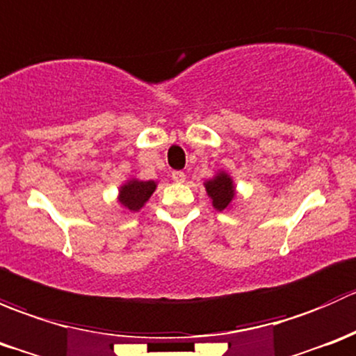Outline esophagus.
<instances>
[{
	"label": "esophagus",
	"instance_id": "34e87169",
	"mask_svg": "<svg viewBox=\"0 0 356 356\" xmlns=\"http://www.w3.org/2000/svg\"><path fill=\"white\" fill-rule=\"evenodd\" d=\"M172 179H174L175 182H184L186 181V175H184V172L174 170V172H172Z\"/></svg>",
	"mask_w": 356,
	"mask_h": 356
}]
</instances>
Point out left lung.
<instances>
[{
	"label": "left lung",
	"mask_w": 356,
	"mask_h": 356,
	"mask_svg": "<svg viewBox=\"0 0 356 356\" xmlns=\"http://www.w3.org/2000/svg\"><path fill=\"white\" fill-rule=\"evenodd\" d=\"M204 189H207L208 198L211 200L215 210L224 211L227 210L236 198V186L231 175L227 172H217L215 177L204 181Z\"/></svg>",
	"instance_id": "8db88e82"
}]
</instances>
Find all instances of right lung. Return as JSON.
<instances>
[{"label":"right lung","instance_id":"add662e5","mask_svg":"<svg viewBox=\"0 0 356 356\" xmlns=\"http://www.w3.org/2000/svg\"><path fill=\"white\" fill-rule=\"evenodd\" d=\"M156 189L155 181H139V179H129L127 182L118 189V203L127 211H139L152 198Z\"/></svg>","mask_w":356,"mask_h":356}]
</instances>
